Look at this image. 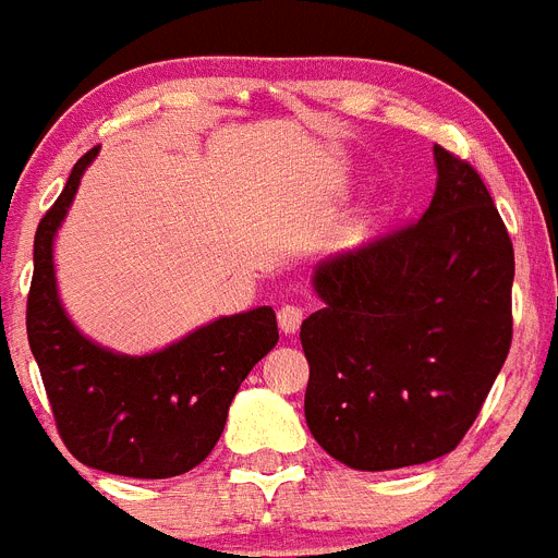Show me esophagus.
I'll return each instance as SVG.
<instances>
[{
	"mask_svg": "<svg viewBox=\"0 0 558 558\" xmlns=\"http://www.w3.org/2000/svg\"><path fill=\"white\" fill-rule=\"evenodd\" d=\"M301 320H303V308L298 306V303H283V306L278 308V323L283 335H294V331L301 329Z\"/></svg>",
	"mask_w": 558,
	"mask_h": 558,
	"instance_id": "obj_1",
	"label": "esophagus"
}]
</instances>
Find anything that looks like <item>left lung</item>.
Returning a JSON list of instances; mask_svg holds the SVG:
<instances>
[{"label": "left lung", "instance_id": "obj_1", "mask_svg": "<svg viewBox=\"0 0 558 558\" xmlns=\"http://www.w3.org/2000/svg\"><path fill=\"white\" fill-rule=\"evenodd\" d=\"M423 218L317 266L301 326L306 423L343 465L395 471L460 446L513 337V243L480 172L434 147Z\"/></svg>", "mask_w": 558, "mask_h": 558}]
</instances>
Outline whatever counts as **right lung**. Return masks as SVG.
<instances>
[{
	"mask_svg": "<svg viewBox=\"0 0 558 558\" xmlns=\"http://www.w3.org/2000/svg\"><path fill=\"white\" fill-rule=\"evenodd\" d=\"M96 153L93 147L78 158L36 229L27 343L59 437L82 465L133 480H167L207 460L241 383L278 343V320L269 306L252 308L147 357H121L78 335L56 298L53 235Z\"/></svg>",
	"mask_w": 558,
	"mask_h": 558,
	"instance_id": "add662e5",
	"label": "right lung"
}]
</instances>
